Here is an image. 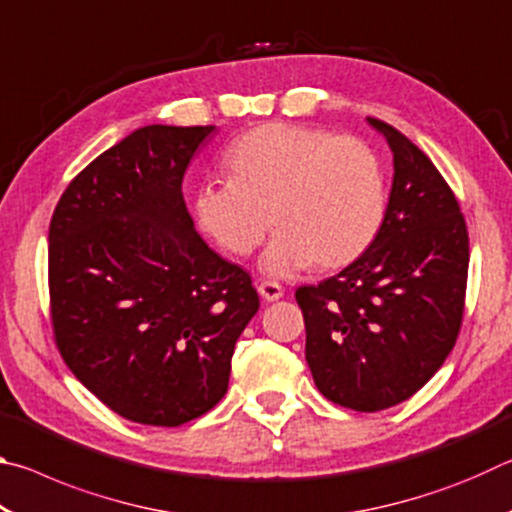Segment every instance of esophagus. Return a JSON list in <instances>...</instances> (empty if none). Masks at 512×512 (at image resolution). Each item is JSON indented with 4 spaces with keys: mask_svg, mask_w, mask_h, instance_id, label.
I'll list each match as a JSON object with an SVG mask.
<instances>
[{
    "mask_svg": "<svg viewBox=\"0 0 512 512\" xmlns=\"http://www.w3.org/2000/svg\"><path fill=\"white\" fill-rule=\"evenodd\" d=\"M257 291H259V296H262V298L268 300V302L280 300V298L284 296L282 284H277V282H273V280H262V282H259Z\"/></svg>",
    "mask_w": 512,
    "mask_h": 512,
    "instance_id": "1",
    "label": "esophagus"
}]
</instances>
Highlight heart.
<instances>
[{
  "label": "heart",
  "mask_w": 512,
  "mask_h": 512,
  "mask_svg": "<svg viewBox=\"0 0 512 512\" xmlns=\"http://www.w3.org/2000/svg\"><path fill=\"white\" fill-rule=\"evenodd\" d=\"M225 164L230 178L196 189V221L237 257L253 253L273 223L280 232L264 255L273 275L350 264L384 221V167L359 137L266 124L241 135Z\"/></svg>",
  "instance_id": "1"
}]
</instances>
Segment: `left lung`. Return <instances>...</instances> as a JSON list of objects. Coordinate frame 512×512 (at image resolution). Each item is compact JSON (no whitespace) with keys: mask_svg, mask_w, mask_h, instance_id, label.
I'll return each mask as SVG.
<instances>
[{"mask_svg":"<svg viewBox=\"0 0 512 512\" xmlns=\"http://www.w3.org/2000/svg\"><path fill=\"white\" fill-rule=\"evenodd\" d=\"M393 189L366 253L300 287L305 357L329 402L375 413L409 400L443 366L461 332L470 239L461 207L433 162L381 119Z\"/></svg>","mask_w":512,"mask_h":512,"instance_id":"obj_1","label":"left lung"}]
</instances>
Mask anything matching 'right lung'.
<instances>
[{
    "label": "right lung",
    "mask_w": 512,
    "mask_h": 512,
    "mask_svg": "<svg viewBox=\"0 0 512 512\" xmlns=\"http://www.w3.org/2000/svg\"><path fill=\"white\" fill-rule=\"evenodd\" d=\"M214 126H144L92 160L49 223L60 357L121 418L180 427L228 391L253 280L198 237L183 176Z\"/></svg>",
    "instance_id": "add662e5"
}]
</instances>
